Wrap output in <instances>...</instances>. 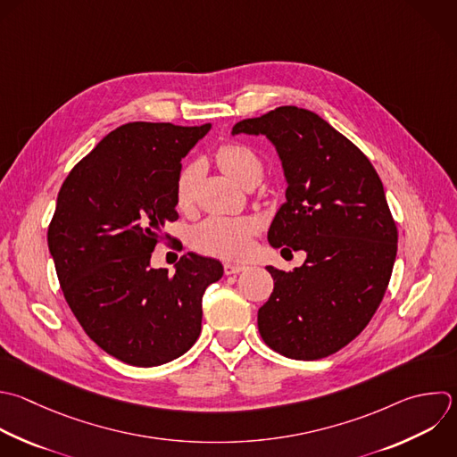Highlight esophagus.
<instances>
[{"instance_id":"obj_1","label":"esophagus","mask_w":457,"mask_h":457,"mask_svg":"<svg viewBox=\"0 0 457 457\" xmlns=\"http://www.w3.org/2000/svg\"><path fill=\"white\" fill-rule=\"evenodd\" d=\"M245 270H246L245 264H236V262H225V264H223L225 275H236V273H241V271H245Z\"/></svg>"}]
</instances>
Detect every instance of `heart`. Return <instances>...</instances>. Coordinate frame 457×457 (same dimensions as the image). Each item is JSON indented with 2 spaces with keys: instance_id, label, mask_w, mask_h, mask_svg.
<instances>
[{
  "instance_id": "obj_1",
  "label": "heart",
  "mask_w": 457,
  "mask_h": 457,
  "mask_svg": "<svg viewBox=\"0 0 457 457\" xmlns=\"http://www.w3.org/2000/svg\"><path fill=\"white\" fill-rule=\"evenodd\" d=\"M218 166L237 184L248 186L259 182L264 171L261 157L246 145L227 143L216 152ZM200 179V164H186L175 182V204L180 209L191 205ZM261 230V223L253 216H211L191 230V245L195 250L220 257L239 259L250 250L252 239Z\"/></svg>"
}]
</instances>
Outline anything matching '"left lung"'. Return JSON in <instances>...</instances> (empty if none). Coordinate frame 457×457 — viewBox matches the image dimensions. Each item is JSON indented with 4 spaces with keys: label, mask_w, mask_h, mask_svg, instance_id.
I'll return each mask as SVG.
<instances>
[{
    "label": "left lung",
    "mask_w": 457,
    "mask_h": 457,
    "mask_svg": "<svg viewBox=\"0 0 457 457\" xmlns=\"http://www.w3.org/2000/svg\"><path fill=\"white\" fill-rule=\"evenodd\" d=\"M264 134L282 159L287 202L268 241L303 250L300 268L273 266L275 284L259 309L262 341L300 361L327 357L355 339L387 289L396 257V223L368 157L318 114L293 105L234 125Z\"/></svg>",
    "instance_id": "left-lung-1"
}]
</instances>
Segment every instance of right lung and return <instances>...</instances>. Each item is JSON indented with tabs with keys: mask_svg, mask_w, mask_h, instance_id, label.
<instances>
[{
	"mask_svg": "<svg viewBox=\"0 0 457 457\" xmlns=\"http://www.w3.org/2000/svg\"><path fill=\"white\" fill-rule=\"evenodd\" d=\"M211 125L134 121L105 136L66 177L48 246L64 298L86 334L132 366H159L186 353L202 330V298L221 278L216 259L187 253L150 268L157 243L179 220L180 161Z\"/></svg>",
	"mask_w": 457,
	"mask_h": 457,
	"instance_id": "obj_1",
	"label": "right lung"
}]
</instances>
